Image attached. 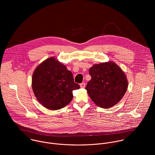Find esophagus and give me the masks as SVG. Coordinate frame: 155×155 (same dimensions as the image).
<instances>
[{
	"mask_svg": "<svg viewBox=\"0 0 155 155\" xmlns=\"http://www.w3.org/2000/svg\"><path fill=\"white\" fill-rule=\"evenodd\" d=\"M85 83H80V87H81V88H84V87H85Z\"/></svg>",
	"mask_w": 155,
	"mask_h": 155,
	"instance_id": "obj_1",
	"label": "esophagus"
}]
</instances>
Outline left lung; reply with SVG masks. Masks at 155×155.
<instances>
[{"mask_svg":"<svg viewBox=\"0 0 155 155\" xmlns=\"http://www.w3.org/2000/svg\"><path fill=\"white\" fill-rule=\"evenodd\" d=\"M91 80L85 89L99 107L108 108L122 99L127 88L124 73L113 62L95 64L89 69Z\"/></svg>","mask_w":155,"mask_h":155,"instance_id":"left-lung-1","label":"left lung"}]
</instances>
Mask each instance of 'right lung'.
Segmentation results:
<instances>
[{"label":"right lung","instance_id":"obj_1","mask_svg":"<svg viewBox=\"0 0 155 155\" xmlns=\"http://www.w3.org/2000/svg\"><path fill=\"white\" fill-rule=\"evenodd\" d=\"M34 93L38 102L50 110H59L73 98L72 91L80 88L73 75L54 58L43 61L35 69L32 79Z\"/></svg>","mask_w":155,"mask_h":155}]
</instances>
